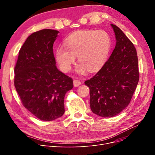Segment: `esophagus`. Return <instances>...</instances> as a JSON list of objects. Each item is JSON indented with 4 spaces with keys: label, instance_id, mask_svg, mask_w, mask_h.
Instances as JSON below:
<instances>
[{
    "label": "esophagus",
    "instance_id": "1",
    "mask_svg": "<svg viewBox=\"0 0 155 155\" xmlns=\"http://www.w3.org/2000/svg\"><path fill=\"white\" fill-rule=\"evenodd\" d=\"M73 83H74V86L76 87H78V86L81 85V82L79 81V80H77V79H75V80H74Z\"/></svg>",
    "mask_w": 155,
    "mask_h": 155
}]
</instances>
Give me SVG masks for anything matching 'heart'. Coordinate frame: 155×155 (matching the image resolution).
Returning a JSON list of instances; mask_svg holds the SVG:
<instances>
[{
	"label": "heart",
	"mask_w": 155,
	"mask_h": 155,
	"mask_svg": "<svg viewBox=\"0 0 155 155\" xmlns=\"http://www.w3.org/2000/svg\"><path fill=\"white\" fill-rule=\"evenodd\" d=\"M55 50V59L64 72H69L76 57L80 63L77 72L83 74L100 69L107 59L111 47L110 35L105 30H81L70 35Z\"/></svg>",
	"instance_id": "heart-1"
}]
</instances>
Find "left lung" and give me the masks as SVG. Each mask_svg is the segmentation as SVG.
<instances>
[{
	"mask_svg": "<svg viewBox=\"0 0 155 155\" xmlns=\"http://www.w3.org/2000/svg\"><path fill=\"white\" fill-rule=\"evenodd\" d=\"M110 25L116 37L115 48L100 71L85 82L90 89L91 110L105 118L115 116L128 106L139 81L134 45L118 26Z\"/></svg>",
	"mask_w": 155,
	"mask_h": 155,
	"instance_id": "1",
	"label": "left lung"
}]
</instances>
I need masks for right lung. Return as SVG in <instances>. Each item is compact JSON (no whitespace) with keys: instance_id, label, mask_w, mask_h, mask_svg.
I'll list each match as a JSON object with an SVG mask.
<instances>
[{"instance_id":"1","label":"right lung","mask_w":155,"mask_h":155,"mask_svg":"<svg viewBox=\"0 0 155 155\" xmlns=\"http://www.w3.org/2000/svg\"><path fill=\"white\" fill-rule=\"evenodd\" d=\"M59 31L33 33L18 53L14 85L22 105L37 118L52 121L64 112V98L73 80L58 69L53 45Z\"/></svg>"}]
</instances>
